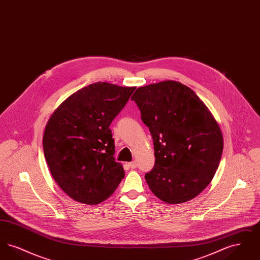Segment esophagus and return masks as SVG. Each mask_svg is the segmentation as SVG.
<instances>
[{
	"label": "esophagus",
	"mask_w": 260,
	"mask_h": 260,
	"mask_svg": "<svg viewBox=\"0 0 260 260\" xmlns=\"http://www.w3.org/2000/svg\"><path fill=\"white\" fill-rule=\"evenodd\" d=\"M127 165H128V167L132 168V169H136V168H137V161H131V162H128Z\"/></svg>",
	"instance_id": "34e87169"
}]
</instances>
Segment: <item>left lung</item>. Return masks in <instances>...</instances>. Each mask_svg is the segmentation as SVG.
<instances>
[{
    "label": "left lung",
    "mask_w": 260,
    "mask_h": 260,
    "mask_svg": "<svg viewBox=\"0 0 260 260\" xmlns=\"http://www.w3.org/2000/svg\"><path fill=\"white\" fill-rule=\"evenodd\" d=\"M154 142L155 166L145 174L165 203L190 201L210 183L223 150L221 131L208 107L183 84L164 81L132 96Z\"/></svg>",
    "instance_id": "1"
}]
</instances>
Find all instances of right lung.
Returning a JSON list of instances; mask_svg holds the SVG:
<instances>
[{
	"label": "right lung",
	"mask_w": 260,
	"mask_h": 260,
	"mask_svg": "<svg viewBox=\"0 0 260 260\" xmlns=\"http://www.w3.org/2000/svg\"><path fill=\"white\" fill-rule=\"evenodd\" d=\"M135 89L94 83L70 95L51 115L43 138L45 157L55 182L75 201L99 204L124 178L109 126Z\"/></svg>",
	"instance_id": "1"
}]
</instances>
